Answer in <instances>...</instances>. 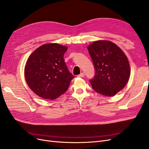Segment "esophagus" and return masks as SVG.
Here are the masks:
<instances>
[{"label": "esophagus", "instance_id": "esophagus-1", "mask_svg": "<svg viewBox=\"0 0 149 149\" xmlns=\"http://www.w3.org/2000/svg\"><path fill=\"white\" fill-rule=\"evenodd\" d=\"M78 77H84V73H80L78 75Z\"/></svg>", "mask_w": 149, "mask_h": 149}]
</instances>
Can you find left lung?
Listing matches in <instances>:
<instances>
[{"mask_svg": "<svg viewBox=\"0 0 149 149\" xmlns=\"http://www.w3.org/2000/svg\"><path fill=\"white\" fill-rule=\"evenodd\" d=\"M95 74L90 79L93 89L103 96H112L128 82L130 70L127 56L116 44L98 40L88 47Z\"/></svg>", "mask_w": 149, "mask_h": 149, "instance_id": "obj_1", "label": "left lung"}]
</instances>
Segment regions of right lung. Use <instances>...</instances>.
Returning <instances> with one entry per match:
<instances>
[{"label": "right lung", "instance_id": "add662e5", "mask_svg": "<svg viewBox=\"0 0 149 149\" xmlns=\"http://www.w3.org/2000/svg\"><path fill=\"white\" fill-rule=\"evenodd\" d=\"M68 48L47 43L31 54L25 67V78L32 91L44 99L53 100L66 91L74 76L68 70L64 54Z\"/></svg>", "mask_w": 149, "mask_h": 149}]
</instances>
